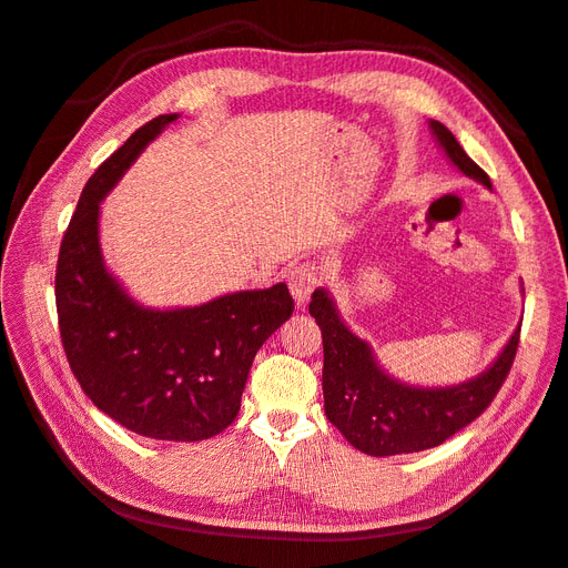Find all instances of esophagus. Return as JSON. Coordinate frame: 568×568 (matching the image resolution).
<instances>
[{
  "instance_id": "obj_1",
  "label": "esophagus",
  "mask_w": 568,
  "mask_h": 568,
  "mask_svg": "<svg viewBox=\"0 0 568 568\" xmlns=\"http://www.w3.org/2000/svg\"><path fill=\"white\" fill-rule=\"evenodd\" d=\"M287 285H290V293L295 297V304L302 310L304 304L310 302L314 290L322 285V268H318L314 261H302V264H297L293 271H290Z\"/></svg>"
}]
</instances>
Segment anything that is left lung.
I'll use <instances>...</instances> for the list:
<instances>
[{
  "label": "left lung",
  "mask_w": 568,
  "mask_h": 568,
  "mask_svg": "<svg viewBox=\"0 0 568 568\" xmlns=\"http://www.w3.org/2000/svg\"><path fill=\"white\" fill-rule=\"evenodd\" d=\"M432 134L465 178L491 189L487 172L475 165L448 129L432 120ZM310 314L324 338V410L331 425L367 456H398L444 444L468 427L497 396L518 351L520 326L499 357L473 379L456 386L423 388L386 374L367 341L345 326L328 290H314Z\"/></svg>",
  "instance_id": "obj_1"
}]
</instances>
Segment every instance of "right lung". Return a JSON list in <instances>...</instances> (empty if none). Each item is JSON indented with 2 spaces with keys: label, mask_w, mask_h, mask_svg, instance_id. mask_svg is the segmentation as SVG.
<instances>
[{
  "label": "right lung",
  "mask_w": 568,
  "mask_h": 568,
  "mask_svg": "<svg viewBox=\"0 0 568 568\" xmlns=\"http://www.w3.org/2000/svg\"><path fill=\"white\" fill-rule=\"evenodd\" d=\"M180 114L143 124L85 182L57 258L54 297L69 367L100 410L149 439L201 442L235 423L258 347L295 310L287 285L199 307H143L108 271L100 201Z\"/></svg>",
  "instance_id": "add662e5"
}]
</instances>
